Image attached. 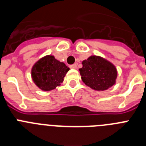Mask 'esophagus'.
Masks as SVG:
<instances>
[{
  "label": "esophagus",
  "mask_w": 146,
  "mask_h": 146,
  "mask_svg": "<svg viewBox=\"0 0 146 146\" xmlns=\"http://www.w3.org/2000/svg\"><path fill=\"white\" fill-rule=\"evenodd\" d=\"M69 67H70V69H77V64H72V65H71Z\"/></svg>",
  "instance_id": "1"
}]
</instances>
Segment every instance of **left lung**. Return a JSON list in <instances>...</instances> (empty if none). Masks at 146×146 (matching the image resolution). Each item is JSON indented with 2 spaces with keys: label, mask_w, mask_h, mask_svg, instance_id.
<instances>
[{
  "label": "left lung",
  "mask_w": 146,
  "mask_h": 146,
  "mask_svg": "<svg viewBox=\"0 0 146 146\" xmlns=\"http://www.w3.org/2000/svg\"><path fill=\"white\" fill-rule=\"evenodd\" d=\"M80 69L82 82L96 91H105L115 84L118 72L111 62L98 55H91L82 62Z\"/></svg>",
  "instance_id": "left-lung-1"
}]
</instances>
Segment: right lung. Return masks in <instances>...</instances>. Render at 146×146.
Returning <instances> with one entry per match:
<instances>
[{"label": "right lung", "mask_w": 146, "mask_h": 146, "mask_svg": "<svg viewBox=\"0 0 146 146\" xmlns=\"http://www.w3.org/2000/svg\"><path fill=\"white\" fill-rule=\"evenodd\" d=\"M69 70L64 63L48 55L35 63L31 69V77L38 88L49 91L60 86Z\"/></svg>", "instance_id": "right-lung-1"}]
</instances>
